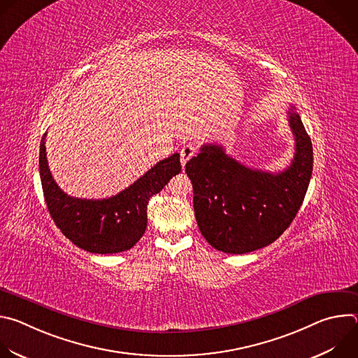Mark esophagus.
I'll return each instance as SVG.
<instances>
[{"instance_id": "obj_1", "label": "esophagus", "mask_w": 358, "mask_h": 358, "mask_svg": "<svg viewBox=\"0 0 358 358\" xmlns=\"http://www.w3.org/2000/svg\"><path fill=\"white\" fill-rule=\"evenodd\" d=\"M195 152H196V148H195L194 145H191V144H187V145H184V147L180 150V157H181V164H182V167L185 166V163H187L191 157L195 156Z\"/></svg>"}]
</instances>
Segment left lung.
<instances>
[{
  "label": "left lung",
  "instance_id": "8db88e82",
  "mask_svg": "<svg viewBox=\"0 0 358 358\" xmlns=\"http://www.w3.org/2000/svg\"><path fill=\"white\" fill-rule=\"evenodd\" d=\"M289 126L296 143L294 157L276 174L245 167L217 144H203L185 164L195 220L213 248L234 255L261 249L275 242L294 220L310 182L313 147L293 106Z\"/></svg>",
  "mask_w": 358,
  "mask_h": 358
}]
</instances>
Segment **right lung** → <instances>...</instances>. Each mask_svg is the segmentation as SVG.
Returning <instances> with one entry per match:
<instances>
[{
  "mask_svg": "<svg viewBox=\"0 0 358 358\" xmlns=\"http://www.w3.org/2000/svg\"><path fill=\"white\" fill-rule=\"evenodd\" d=\"M45 138L46 133L39 145V176L48 211L72 243L90 253H117L133 248L145 232L150 198L181 171L180 155L174 152L110 198H73L50 174Z\"/></svg>",
  "mask_w": 358,
  "mask_h": 358,
  "instance_id": "obj_1",
  "label": "right lung"
}]
</instances>
